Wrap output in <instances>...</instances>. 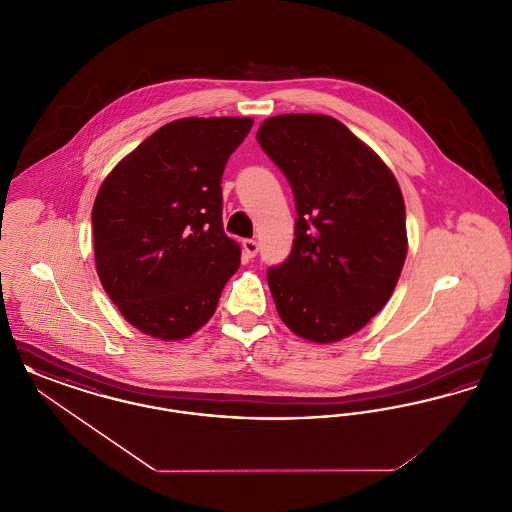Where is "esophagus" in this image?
Masks as SVG:
<instances>
[{"mask_svg": "<svg viewBox=\"0 0 512 512\" xmlns=\"http://www.w3.org/2000/svg\"><path fill=\"white\" fill-rule=\"evenodd\" d=\"M242 247H244V255L247 259H253L259 253V244L255 240H244Z\"/></svg>", "mask_w": 512, "mask_h": 512, "instance_id": "esophagus-1", "label": "esophagus"}]
</instances>
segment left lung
<instances>
[{
    "label": "left lung",
    "mask_w": 512,
    "mask_h": 512,
    "mask_svg": "<svg viewBox=\"0 0 512 512\" xmlns=\"http://www.w3.org/2000/svg\"><path fill=\"white\" fill-rule=\"evenodd\" d=\"M257 140L295 197L290 257L267 272L284 324L340 341L388 303L407 257L405 201L386 163L328 115H278Z\"/></svg>",
    "instance_id": "1"
}]
</instances>
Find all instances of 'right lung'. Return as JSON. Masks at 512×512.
<instances>
[{
  "instance_id": "1",
  "label": "right lung",
  "mask_w": 512,
  "mask_h": 512,
  "mask_svg": "<svg viewBox=\"0 0 512 512\" xmlns=\"http://www.w3.org/2000/svg\"><path fill=\"white\" fill-rule=\"evenodd\" d=\"M251 126L247 117L169 122L99 188L92 226L101 286L151 338L192 336L240 267V245L222 228L220 180Z\"/></svg>"
}]
</instances>
